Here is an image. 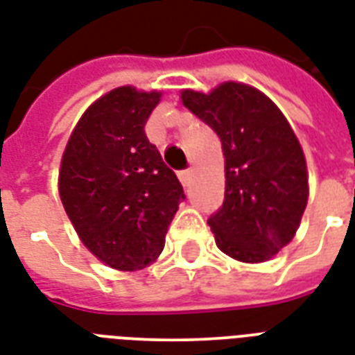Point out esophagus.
Here are the masks:
<instances>
[{
	"instance_id": "1",
	"label": "esophagus",
	"mask_w": 355,
	"mask_h": 355,
	"mask_svg": "<svg viewBox=\"0 0 355 355\" xmlns=\"http://www.w3.org/2000/svg\"><path fill=\"white\" fill-rule=\"evenodd\" d=\"M180 181L183 183V187H189L191 185V180H192V170L187 168V170H181L180 174Z\"/></svg>"
}]
</instances>
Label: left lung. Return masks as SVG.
Instances as JSON below:
<instances>
[{"mask_svg":"<svg viewBox=\"0 0 355 355\" xmlns=\"http://www.w3.org/2000/svg\"><path fill=\"white\" fill-rule=\"evenodd\" d=\"M183 105L213 129L226 157V192L207 224L216 246L244 263L289 244L307 203L306 157L272 100L254 87L222 83L211 94L181 92Z\"/></svg>","mask_w":355,"mask_h":355,"instance_id":"8db88e82","label":"left lung"}]
</instances>
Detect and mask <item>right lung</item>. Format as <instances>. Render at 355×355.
Here are the masks:
<instances>
[{"label":"right lung","instance_id":"1","mask_svg":"<svg viewBox=\"0 0 355 355\" xmlns=\"http://www.w3.org/2000/svg\"><path fill=\"white\" fill-rule=\"evenodd\" d=\"M159 92L120 87L85 111L60 161L59 192L83 244L105 265H150L180 203L183 187L148 140L144 125Z\"/></svg>","mask_w":355,"mask_h":355}]
</instances>
